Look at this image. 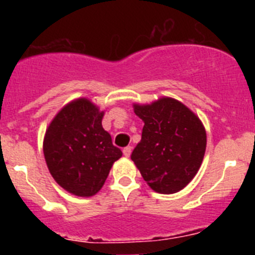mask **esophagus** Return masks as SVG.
Returning <instances> with one entry per match:
<instances>
[{
    "instance_id": "esophagus-1",
    "label": "esophagus",
    "mask_w": 255,
    "mask_h": 255,
    "mask_svg": "<svg viewBox=\"0 0 255 255\" xmlns=\"http://www.w3.org/2000/svg\"><path fill=\"white\" fill-rule=\"evenodd\" d=\"M131 150H132L131 147H125L123 149L124 155H125V157H130V154H131Z\"/></svg>"
}]
</instances>
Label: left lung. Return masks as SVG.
Wrapping results in <instances>:
<instances>
[{
    "label": "left lung",
    "instance_id": "1",
    "mask_svg": "<svg viewBox=\"0 0 255 255\" xmlns=\"http://www.w3.org/2000/svg\"><path fill=\"white\" fill-rule=\"evenodd\" d=\"M132 107L144 123L132 162L150 189L161 194L177 193L194 179L203 162V124L190 108L170 97Z\"/></svg>",
    "mask_w": 255,
    "mask_h": 255
}]
</instances>
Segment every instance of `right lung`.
<instances>
[{
	"label": "right lung",
	"mask_w": 255,
	"mask_h": 255,
	"mask_svg": "<svg viewBox=\"0 0 255 255\" xmlns=\"http://www.w3.org/2000/svg\"><path fill=\"white\" fill-rule=\"evenodd\" d=\"M105 111L78 98L57 112L43 139L47 167L61 188L76 197H93L102 189L123 152L102 126Z\"/></svg>",
	"instance_id": "right-lung-1"
}]
</instances>
